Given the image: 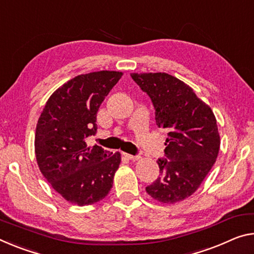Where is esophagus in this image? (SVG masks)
I'll use <instances>...</instances> for the list:
<instances>
[{
	"mask_svg": "<svg viewBox=\"0 0 254 254\" xmlns=\"http://www.w3.org/2000/svg\"><path fill=\"white\" fill-rule=\"evenodd\" d=\"M123 156L126 157V158L131 159V160H138V159H140V156H133V155L127 154V152H123Z\"/></svg>",
	"mask_w": 254,
	"mask_h": 254,
	"instance_id": "34e87169",
	"label": "esophagus"
}]
</instances>
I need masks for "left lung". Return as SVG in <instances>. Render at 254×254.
<instances>
[{"mask_svg":"<svg viewBox=\"0 0 254 254\" xmlns=\"http://www.w3.org/2000/svg\"><path fill=\"white\" fill-rule=\"evenodd\" d=\"M155 107L156 123L167 132L160 176L146 188L151 198L172 204L192 195L214 166L220 147L211 108L192 88L171 74L131 73Z\"/></svg>","mask_w":254,"mask_h":254,"instance_id":"8db88e82","label":"left lung"}]
</instances>
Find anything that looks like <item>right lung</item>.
<instances>
[{
  "instance_id": "right-lung-1",
  "label": "right lung",
  "mask_w": 254,
  "mask_h": 254,
  "mask_svg": "<svg viewBox=\"0 0 254 254\" xmlns=\"http://www.w3.org/2000/svg\"><path fill=\"white\" fill-rule=\"evenodd\" d=\"M122 72L97 71L74 76L56 89L38 119L35 154L44 178L64 199L76 206L103 200L113 187L120 152L87 146L97 131L100 104Z\"/></svg>"
}]
</instances>
